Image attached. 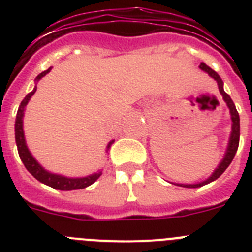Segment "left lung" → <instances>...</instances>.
Instances as JSON below:
<instances>
[{
  "mask_svg": "<svg viewBox=\"0 0 252 252\" xmlns=\"http://www.w3.org/2000/svg\"><path fill=\"white\" fill-rule=\"evenodd\" d=\"M199 69H202L203 72H206L209 77L213 78V79L217 82L218 90H220V93L222 94V98H223V101L226 102L227 107H228V110H230L231 121H232V124H231V133H230V139H228V144H227L226 153H224L223 158H222V160L217 165V168L213 170L212 174L209 175L206 180L199 182V183H193V184L174 183L175 186L184 187V188H199V187L206 186V184L211 183V182H213V180H216L217 178L221 177V175L223 174V171L228 168V165L231 164L233 158H235V154L236 151H237V148H239V141H240V116H239V112H237V110H236L235 103H233L232 99H231V97L224 92L223 81H222L221 77H220V75H218L212 68H209L207 64L201 63L199 64Z\"/></svg>",
  "mask_w": 252,
  "mask_h": 252,
  "instance_id": "8db88e82",
  "label": "left lung"
}]
</instances>
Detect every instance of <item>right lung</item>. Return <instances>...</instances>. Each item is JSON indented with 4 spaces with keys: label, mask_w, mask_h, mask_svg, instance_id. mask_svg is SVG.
<instances>
[{
    "label": "right lung",
    "mask_w": 252,
    "mask_h": 252,
    "mask_svg": "<svg viewBox=\"0 0 252 252\" xmlns=\"http://www.w3.org/2000/svg\"><path fill=\"white\" fill-rule=\"evenodd\" d=\"M50 70L51 66L48 70H44L43 73H40V74L35 78L34 90L31 91L25 98L22 99L19 110H17L16 121H15V140H16L17 151H19L20 159L24 162V165L28 169L29 173H30L34 178H36L39 182H41V183L46 184V186L51 187V188L58 189V190H75V189L87 188V187H90L91 184L94 183L95 180L101 177L102 170L95 171L93 174L86 175V177H66V175L51 173V171L46 170V169L32 157V154L30 153L28 145H26L25 132H24V115H25L26 104L29 103L31 97H32V95L35 94V92H36L37 82H39L43 77H45ZM113 142H115V140H111V141L108 142V145L106 146V153L108 151V149L111 148V145H112Z\"/></svg>",
    "instance_id": "obj_1"
}]
</instances>
